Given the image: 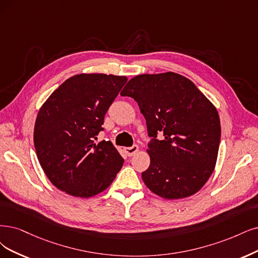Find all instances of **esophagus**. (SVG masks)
<instances>
[{"label":"esophagus","instance_id":"esophagus-1","mask_svg":"<svg viewBox=\"0 0 258 258\" xmlns=\"http://www.w3.org/2000/svg\"><path fill=\"white\" fill-rule=\"evenodd\" d=\"M138 150H139V148H138V146H136V145L124 149V151H125V153H126L128 156H133L134 154H136L137 152H138Z\"/></svg>","mask_w":258,"mask_h":258}]
</instances>
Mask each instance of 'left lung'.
<instances>
[{
	"label": "left lung",
	"mask_w": 258,
	"mask_h": 258,
	"mask_svg": "<svg viewBox=\"0 0 258 258\" xmlns=\"http://www.w3.org/2000/svg\"><path fill=\"white\" fill-rule=\"evenodd\" d=\"M121 95L138 103L152 138L151 163L141 173L147 187L168 200L198 192L213 173L220 145V119L212 102L174 72L137 75ZM158 132L163 141L156 139Z\"/></svg>",
	"instance_id": "8db88e82"
}]
</instances>
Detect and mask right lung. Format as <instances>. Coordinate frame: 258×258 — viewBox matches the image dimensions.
Here are the masks:
<instances>
[{
	"label": "right lung",
	"instance_id": "right-lung-1",
	"mask_svg": "<svg viewBox=\"0 0 258 258\" xmlns=\"http://www.w3.org/2000/svg\"><path fill=\"white\" fill-rule=\"evenodd\" d=\"M126 76L78 74L64 81L39 109L34 145L51 183L73 197L90 198L112 183L124 159L110 141L94 144L105 113Z\"/></svg>",
	"mask_w": 258,
	"mask_h": 258
}]
</instances>
